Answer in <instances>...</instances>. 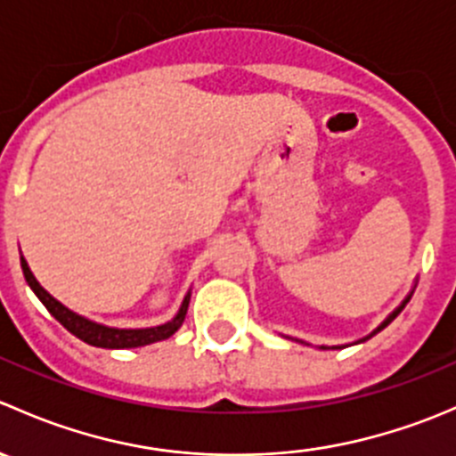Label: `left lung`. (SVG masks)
Returning <instances> with one entry per match:
<instances>
[{
  "label": "left lung",
  "mask_w": 456,
  "mask_h": 456,
  "mask_svg": "<svg viewBox=\"0 0 456 456\" xmlns=\"http://www.w3.org/2000/svg\"><path fill=\"white\" fill-rule=\"evenodd\" d=\"M408 302H411V297H408V300H403V305H402V306H399V309H397V311H393V314H390V315H388V320H386V322H384V324H381V326H377V330H375V333H379V330H381V329H386V326H388V324H390V322H393V320H395V317H397L399 314H402V311H403V306H406V305H408ZM375 333H372V335H375ZM372 335H369V338H372ZM369 338H366V339H369ZM322 348H324V346H322Z\"/></svg>",
  "instance_id": "obj_1"
}]
</instances>
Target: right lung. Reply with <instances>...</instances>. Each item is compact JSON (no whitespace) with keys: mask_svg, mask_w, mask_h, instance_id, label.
Segmentation results:
<instances>
[{"mask_svg":"<svg viewBox=\"0 0 456 456\" xmlns=\"http://www.w3.org/2000/svg\"><path fill=\"white\" fill-rule=\"evenodd\" d=\"M21 269H24L26 282L30 284L35 296L44 302V306L50 311V315H53L59 324L66 326L72 335H77V338L84 339L86 344H90V346L136 348V346H145V344L160 342V339L172 338V335L183 326V320H185L187 315V306H190V293H187L178 315L174 317L172 322H167V324L154 326V329H110V326L96 324V322H90L86 320V317L72 314V311L66 309L61 302L54 300V297L50 296L39 282H37L35 275H32V271L28 269V262L24 260V256H21Z\"/></svg>","mask_w":456,"mask_h":456,"instance_id":"right-lung-1","label":"right lung"}]
</instances>
